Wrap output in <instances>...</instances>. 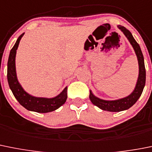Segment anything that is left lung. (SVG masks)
<instances>
[{
	"mask_svg": "<svg viewBox=\"0 0 152 152\" xmlns=\"http://www.w3.org/2000/svg\"><path fill=\"white\" fill-rule=\"evenodd\" d=\"M118 28L124 33L135 51L139 64V76L136 81V87L130 95L121 99L115 100H105L96 96L91 90H90V99L93 105L99 107L100 109L112 112H119L125 111L133 106L141 96L145 84V68L144 57L140 45L136 41L130 31L122 26H118Z\"/></svg>",
	"mask_w": 152,
	"mask_h": 152,
	"instance_id": "8db88e82",
	"label": "left lung"
}]
</instances>
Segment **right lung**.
<instances>
[{"instance_id":"add662e5","label":"right lung","mask_w":152,"mask_h":152,"mask_svg":"<svg viewBox=\"0 0 152 152\" xmlns=\"http://www.w3.org/2000/svg\"><path fill=\"white\" fill-rule=\"evenodd\" d=\"M25 33L18 37L16 44L11 49L7 62V80L9 87L12 94L19 104L28 111H35L38 113H47L58 109L65 104L67 99V87L53 98L36 97L30 95L22 88L16 75V55L19 47V41Z\"/></svg>"}]
</instances>
